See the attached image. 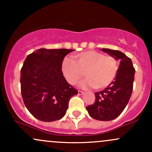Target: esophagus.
I'll list each match as a JSON object with an SVG mask.
<instances>
[{
	"instance_id": "1",
	"label": "esophagus",
	"mask_w": 152,
	"mask_h": 152,
	"mask_svg": "<svg viewBox=\"0 0 152 152\" xmlns=\"http://www.w3.org/2000/svg\"><path fill=\"white\" fill-rule=\"evenodd\" d=\"M83 93H84V92L82 91H78V94H79V95H82V94H83Z\"/></svg>"
}]
</instances>
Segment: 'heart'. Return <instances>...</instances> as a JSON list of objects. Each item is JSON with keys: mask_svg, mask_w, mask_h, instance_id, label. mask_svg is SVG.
I'll return each mask as SVG.
<instances>
[{"mask_svg": "<svg viewBox=\"0 0 152 152\" xmlns=\"http://www.w3.org/2000/svg\"><path fill=\"white\" fill-rule=\"evenodd\" d=\"M73 58L74 61L65 58L61 65L63 74L71 85L76 84L85 73L87 77L81 83V86L102 89L109 86L117 74V61L111 56L86 50L76 54Z\"/></svg>", "mask_w": 152, "mask_h": 152, "instance_id": "heart-1", "label": "heart"}]
</instances>
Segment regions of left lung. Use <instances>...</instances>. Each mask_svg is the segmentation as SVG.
<instances>
[{
    "mask_svg": "<svg viewBox=\"0 0 152 152\" xmlns=\"http://www.w3.org/2000/svg\"><path fill=\"white\" fill-rule=\"evenodd\" d=\"M102 51L120 61L114 81L102 91L96 92L95 102L86 106L91 117L99 121H111L125 109L133 91L135 69L132 60L119 50L102 48Z\"/></svg>",
    "mask_w": 152,
    "mask_h": 152,
    "instance_id": "left-lung-1",
    "label": "left lung"
}]
</instances>
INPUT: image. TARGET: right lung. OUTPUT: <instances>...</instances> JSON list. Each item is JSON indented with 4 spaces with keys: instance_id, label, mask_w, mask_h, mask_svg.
<instances>
[{
    "instance_id": "add662e5",
    "label": "right lung",
    "mask_w": 152,
    "mask_h": 152,
    "mask_svg": "<svg viewBox=\"0 0 152 152\" xmlns=\"http://www.w3.org/2000/svg\"><path fill=\"white\" fill-rule=\"evenodd\" d=\"M74 50L40 48L26 57L20 70L22 98L29 112L40 121L64 117L69 99L78 94L61 70L64 57Z\"/></svg>"
}]
</instances>
